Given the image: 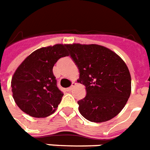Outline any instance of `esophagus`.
<instances>
[{
  "mask_svg": "<svg viewBox=\"0 0 150 150\" xmlns=\"http://www.w3.org/2000/svg\"><path fill=\"white\" fill-rule=\"evenodd\" d=\"M76 83H72L71 86H70V87H68V88H67V90L68 91H71L72 90L74 89V87H75V86H76Z\"/></svg>",
  "mask_w": 150,
  "mask_h": 150,
  "instance_id": "34e87169",
  "label": "esophagus"
}]
</instances>
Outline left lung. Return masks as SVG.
I'll return each mask as SVG.
<instances>
[{
  "mask_svg": "<svg viewBox=\"0 0 150 150\" xmlns=\"http://www.w3.org/2000/svg\"><path fill=\"white\" fill-rule=\"evenodd\" d=\"M67 47L80 71L77 81L87 91L86 97L77 101L81 115L93 122L115 117L131 94V76L125 63L102 45L74 43Z\"/></svg>",
  "mask_w": 150,
  "mask_h": 150,
  "instance_id": "obj_1",
  "label": "left lung"
}]
</instances>
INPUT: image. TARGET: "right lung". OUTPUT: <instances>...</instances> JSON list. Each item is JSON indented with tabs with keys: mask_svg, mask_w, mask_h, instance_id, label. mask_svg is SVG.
Returning a JSON list of instances; mask_svg holds the SVG:
<instances>
[{
	"mask_svg": "<svg viewBox=\"0 0 150 150\" xmlns=\"http://www.w3.org/2000/svg\"><path fill=\"white\" fill-rule=\"evenodd\" d=\"M67 45L40 48L20 64L11 79L16 105L28 115L45 118L56 111L63 93L57 87L52 68L59 59L67 56Z\"/></svg>",
	"mask_w": 150,
	"mask_h": 150,
	"instance_id": "obj_1",
	"label": "right lung"
}]
</instances>
